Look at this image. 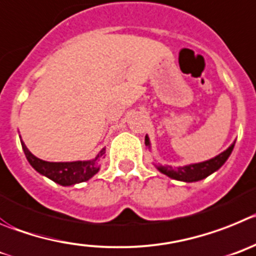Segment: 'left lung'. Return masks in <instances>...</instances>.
<instances>
[{
    "instance_id": "1",
    "label": "left lung",
    "mask_w": 256,
    "mask_h": 256,
    "mask_svg": "<svg viewBox=\"0 0 256 256\" xmlns=\"http://www.w3.org/2000/svg\"><path fill=\"white\" fill-rule=\"evenodd\" d=\"M145 145L150 149V142H149L148 135L145 136ZM234 142L230 145L228 148L218 154L217 156H214L212 160H206V162L200 163H192V164L184 166V167H172V166H162L158 164L156 166V170L162 172L166 176L171 177V178L177 180V181H184V182H196L200 180L206 178L209 174L213 172L218 171L227 160L231 156L232 150H234Z\"/></svg>"
}]
</instances>
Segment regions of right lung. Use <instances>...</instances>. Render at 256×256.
<instances>
[{"label": "right lung", "instance_id": "add662e5", "mask_svg": "<svg viewBox=\"0 0 256 256\" xmlns=\"http://www.w3.org/2000/svg\"><path fill=\"white\" fill-rule=\"evenodd\" d=\"M22 146L24 150L28 162L32 167L43 176L60 184L62 186H71L75 184L84 182L100 171V160L103 158L106 149L98 153L96 158L90 160H76V162H47L36 158L29 152L26 145L22 140Z\"/></svg>", "mask_w": 256, "mask_h": 256}]
</instances>
